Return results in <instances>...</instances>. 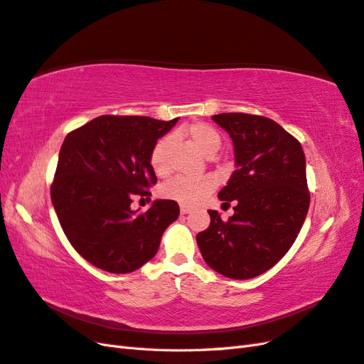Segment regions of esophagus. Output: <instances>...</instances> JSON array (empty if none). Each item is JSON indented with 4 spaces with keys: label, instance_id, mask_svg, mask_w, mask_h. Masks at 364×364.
I'll return each instance as SVG.
<instances>
[{
    "label": "esophagus",
    "instance_id": "1",
    "mask_svg": "<svg viewBox=\"0 0 364 364\" xmlns=\"http://www.w3.org/2000/svg\"><path fill=\"white\" fill-rule=\"evenodd\" d=\"M190 213H191V208L181 205V214H182V215H185V214H190Z\"/></svg>",
    "mask_w": 364,
    "mask_h": 364
}]
</instances>
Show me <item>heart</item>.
<instances>
[{"label":"heart","mask_w":364,"mask_h":364,"mask_svg":"<svg viewBox=\"0 0 364 364\" xmlns=\"http://www.w3.org/2000/svg\"><path fill=\"white\" fill-rule=\"evenodd\" d=\"M174 139H186L205 156H213L222 146L218 130L206 123H191L173 132ZM173 141L170 136L161 138L150 153V165L159 178L170 173V149ZM215 182L209 176L200 178H173L161 186L164 199L174 200L183 206H194L202 202L214 190Z\"/></svg>","instance_id":"b5f03b06"}]
</instances>
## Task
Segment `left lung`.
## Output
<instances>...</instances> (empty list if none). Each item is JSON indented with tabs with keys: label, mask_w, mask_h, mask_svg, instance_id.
Returning <instances> with one entry per match:
<instances>
[{
	"label": "left lung",
	"mask_w": 364,
	"mask_h": 364,
	"mask_svg": "<svg viewBox=\"0 0 364 364\" xmlns=\"http://www.w3.org/2000/svg\"><path fill=\"white\" fill-rule=\"evenodd\" d=\"M213 119L234 142L237 170L218 199L235 206L228 222L208 211L211 223L197 234V246L220 274L250 279L289 252L305 222V155L301 142L270 118L230 112Z\"/></svg>",
	"instance_id": "8db88e82"
}]
</instances>
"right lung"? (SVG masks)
Segmentation results:
<instances>
[{"mask_svg":"<svg viewBox=\"0 0 364 364\" xmlns=\"http://www.w3.org/2000/svg\"><path fill=\"white\" fill-rule=\"evenodd\" d=\"M179 118L102 115L67 135L51 183V202L71 246L87 262L130 273L156 255L164 230L179 217L174 200L134 211L135 196L156 183L150 153Z\"/></svg>","mask_w":364,"mask_h":364,"instance_id":"right-lung-1","label":"right lung"}]
</instances>
